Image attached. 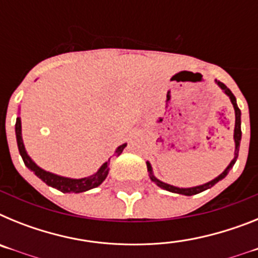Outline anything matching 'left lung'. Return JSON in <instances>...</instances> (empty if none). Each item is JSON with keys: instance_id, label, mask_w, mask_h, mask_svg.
Returning <instances> with one entry per match:
<instances>
[{"instance_id": "left-lung-1", "label": "left lung", "mask_w": 258, "mask_h": 258, "mask_svg": "<svg viewBox=\"0 0 258 258\" xmlns=\"http://www.w3.org/2000/svg\"><path fill=\"white\" fill-rule=\"evenodd\" d=\"M216 84H217L218 86H220L221 89L223 90V93L227 95V97L230 98V101H231L232 106H234V111H235V127H234V142H235V154H234V159L231 160V163L227 165V168L225 170H223L222 173H221L218 177H216L214 179H212V181L207 182V183H203V184H199V186H195V187H175V186H173V184H168L165 183V182L160 181V179H157L156 177L154 175V173H152V166L151 164L147 161V170H149L150 173V178H151L152 182H155V183L159 186V187L164 188V190L166 191H170V192H174V194H181V195H186V197H191V195H197V194L199 192H203V191L208 190V188L213 187L214 184L217 183V182H220L221 179H223L225 177H226L227 174H229L230 169H231L232 166H234V164H235L236 159H238V155H239V147H240V141H241V129H240V124H241V120H240V116H241V112L240 109H239L238 104H236V98L234 97V94L231 93V90H230L229 88H227L225 84H222L221 81H217L216 80Z\"/></svg>"}]
</instances>
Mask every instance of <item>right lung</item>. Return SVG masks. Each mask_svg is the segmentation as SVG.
Returning a JSON list of instances; mask_svg holds the SVG:
<instances>
[{"label":"right lung","instance_id":"obj_1","mask_svg":"<svg viewBox=\"0 0 258 258\" xmlns=\"http://www.w3.org/2000/svg\"><path fill=\"white\" fill-rule=\"evenodd\" d=\"M15 134H17V143H18V149H19V154L20 156H22L23 161H24L27 168L35 173L38 178H40L41 181H44L47 186H51V187L61 191L63 194H67V192L79 194V192H85V191L88 190H92V188L98 187V186H99L104 179H106L107 175H108L109 160L106 161V163H104L99 169H98L97 173L89 175V177H85V178H79V179L68 178V177H63V175H58V174H54V173L46 172V170H44L42 168H40L35 161L32 160L31 156L27 154L24 143H23L22 120H20L19 116L17 117V122H15ZM125 147H126V143L118 146L117 149H116L115 154L118 156V155L121 154L122 150H124Z\"/></svg>","mask_w":258,"mask_h":258}]
</instances>
